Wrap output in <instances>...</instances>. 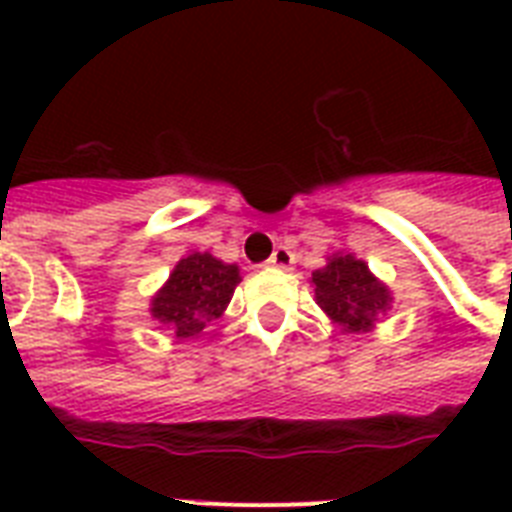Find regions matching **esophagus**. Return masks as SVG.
I'll use <instances>...</instances> for the list:
<instances>
[{"mask_svg": "<svg viewBox=\"0 0 512 512\" xmlns=\"http://www.w3.org/2000/svg\"><path fill=\"white\" fill-rule=\"evenodd\" d=\"M268 263L273 265V268H281V271H292V263H295V255L289 252L287 247H279L276 252L271 255V260Z\"/></svg>", "mask_w": 512, "mask_h": 512, "instance_id": "esophagus-1", "label": "esophagus"}]
</instances>
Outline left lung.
I'll return each mask as SVG.
<instances>
[{
	"instance_id": "left-lung-1",
	"label": "left lung",
	"mask_w": 512,
	"mask_h": 512,
	"mask_svg": "<svg viewBox=\"0 0 512 512\" xmlns=\"http://www.w3.org/2000/svg\"><path fill=\"white\" fill-rule=\"evenodd\" d=\"M311 284L321 311L350 335L372 332L393 305L388 284L377 279L353 252L329 255L327 265L311 273Z\"/></svg>"
}]
</instances>
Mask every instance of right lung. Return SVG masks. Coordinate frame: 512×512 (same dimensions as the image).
<instances>
[{
  "label": "right lung",
  "mask_w": 512,
  "mask_h": 512,
  "mask_svg": "<svg viewBox=\"0 0 512 512\" xmlns=\"http://www.w3.org/2000/svg\"><path fill=\"white\" fill-rule=\"evenodd\" d=\"M239 281L236 263H223L209 252H188L151 297V319L170 329L177 340H196L209 321L223 316Z\"/></svg>",
  "instance_id": "obj_1"
}]
</instances>
